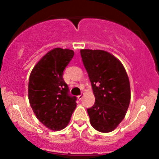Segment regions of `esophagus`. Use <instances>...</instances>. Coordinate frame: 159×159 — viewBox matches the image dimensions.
Masks as SVG:
<instances>
[{"label":"esophagus","instance_id":"obj_1","mask_svg":"<svg viewBox=\"0 0 159 159\" xmlns=\"http://www.w3.org/2000/svg\"><path fill=\"white\" fill-rule=\"evenodd\" d=\"M83 97H84V95H83V94H80V95L78 96V98L79 99V100H81V99L83 98Z\"/></svg>","mask_w":159,"mask_h":159}]
</instances>
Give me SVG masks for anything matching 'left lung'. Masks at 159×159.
<instances>
[{"instance_id":"obj_1","label":"left lung","mask_w":159,"mask_h":159,"mask_svg":"<svg viewBox=\"0 0 159 159\" xmlns=\"http://www.w3.org/2000/svg\"><path fill=\"white\" fill-rule=\"evenodd\" d=\"M82 61L95 97L88 108L91 126L97 131H114L125 118L131 100L129 78L121 62L102 50L81 49Z\"/></svg>"}]
</instances>
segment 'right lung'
<instances>
[{
	"label": "right lung",
	"mask_w": 159,
	"mask_h": 159,
	"mask_svg": "<svg viewBox=\"0 0 159 159\" xmlns=\"http://www.w3.org/2000/svg\"><path fill=\"white\" fill-rule=\"evenodd\" d=\"M70 49L56 48L43 56L32 69L28 99L37 118L48 129L60 131L69 123L77 98L68 94L63 71L74 56Z\"/></svg>",
	"instance_id": "right-lung-1"
}]
</instances>
